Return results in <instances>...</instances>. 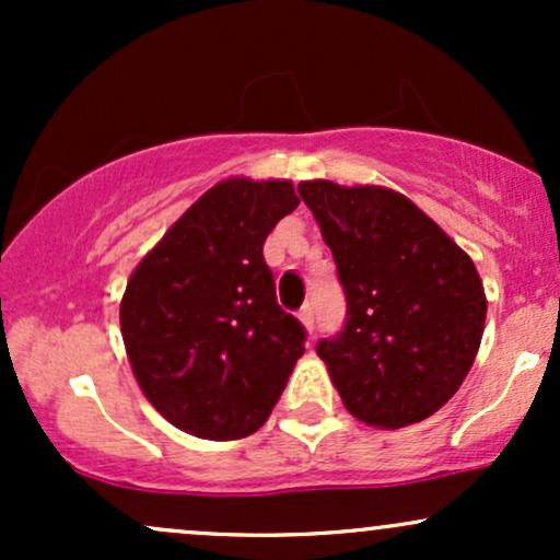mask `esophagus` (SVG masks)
Masks as SVG:
<instances>
[{
    "instance_id": "34e87169",
    "label": "esophagus",
    "mask_w": 560,
    "mask_h": 560,
    "mask_svg": "<svg viewBox=\"0 0 560 560\" xmlns=\"http://www.w3.org/2000/svg\"><path fill=\"white\" fill-rule=\"evenodd\" d=\"M300 320H302V326H305L307 331H313V326H316V318H313V307L311 305H302Z\"/></svg>"
}]
</instances>
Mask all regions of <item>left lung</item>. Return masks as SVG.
I'll use <instances>...</instances> for the list:
<instances>
[{"instance_id":"left-lung-1","label":"left lung","mask_w":560,"mask_h":560,"mask_svg":"<svg viewBox=\"0 0 560 560\" xmlns=\"http://www.w3.org/2000/svg\"><path fill=\"white\" fill-rule=\"evenodd\" d=\"M337 262L345 331L316 352L358 421L400 429L458 392L485 334L479 271L419 205L387 186H298Z\"/></svg>"}]
</instances>
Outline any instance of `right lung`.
Returning <instances> with one entry per match:
<instances>
[{"label": "right lung", "instance_id": "1", "mask_svg": "<svg viewBox=\"0 0 560 560\" xmlns=\"http://www.w3.org/2000/svg\"><path fill=\"white\" fill-rule=\"evenodd\" d=\"M300 205L287 178L210 186L141 258L120 334L144 397L202 440H240L271 416L305 329L276 302L262 242Z\"/></svg>", "mask_w": 560, "mask_h": 560}]
</instances>
